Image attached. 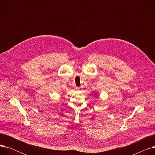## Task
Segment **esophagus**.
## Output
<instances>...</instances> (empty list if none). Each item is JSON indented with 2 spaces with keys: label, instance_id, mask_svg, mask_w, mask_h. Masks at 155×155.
I'll return each instance as SVG.
<instances>
[{
  "label": "esophagus",
  "instance_id": "34e87169",
  "mask_svg": "<svg viewBox=\"0 0 155 155\" xmlns=\"http://www.w3.org/2000/svg\"><path fill=\"white\" fill-rule=\"evenodd\" d=\"M76 89H77V90H80V87H76Z\"/></svg>",
  "mask_w": 155,
  "mask_h": 155
}]
</instances>
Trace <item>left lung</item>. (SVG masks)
<instances>
[{
	"mask_svg": "<svg viewBox=\"0 0 155 155\" xmlns=\"http://www.w3.org/2000/svg\"><path fill=\"white\" fill-rule=\"evenodd\" d=\"M95 96H96V97H97V96H98V95H97L96 94H95Z\"/></svg>",
	"mask_w": 155,
	"mask_h": 155,
	"instance_id": "left-lung-1",
	"label": "left lung"
}]
</instances>
